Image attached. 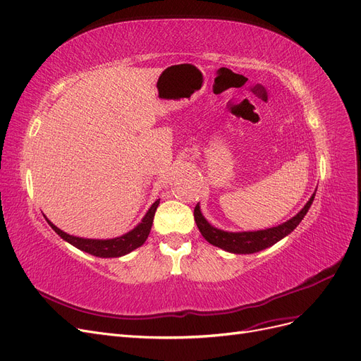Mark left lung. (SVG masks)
<instances>
[{
    "label": "left lung",
    "mask_w": 361,
    "mask_h": 361,
    "mask_svg": "<svg viewBox=\"0 0 361 361\" xmlns=\"http://www.w3.org/2000/svg\"><path fill=\"white\" fill-rule=\"evenodd\" d=\"M315 194L308 200V203L304 206L296 216L287 222L272 226L262 231H249V233H226V231L218 229L212 226L203 214H201L200 206L197 204L194 209V219L200 229L201 235H203L210 244L216 247H221L231 253H238V255H249L261 252L267 247H271L272 244H276L286 235H289L292 231L299 225V222L304 219V216L310 210Z\"/></svg>",
    "instance_id": "left-lung-1"
}]
</instances>
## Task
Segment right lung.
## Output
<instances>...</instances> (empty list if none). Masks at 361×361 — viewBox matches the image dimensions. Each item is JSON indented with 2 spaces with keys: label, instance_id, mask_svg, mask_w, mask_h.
Listing matches in <instances>:
<instances>
[{
  "label": "right lung",
  "instance_id": "1",
  "mask_svg": "<svg viewBox=\"0 0 361 361\" xmlns=\"http://www.w3.org/2000/svg\"><path fill=\"white\" fill-rule=\"evenodd\" d=\"M158 204H160V200L155 201V203L151 206V209L148 210V213L145 214V218H143L142 222L135 229H132L130 233H127L117 238H111V240H92V238L74 237V235H69V234L63 233L62 229L53 225L49 219H47V222L54 229V233L57 235L82 252H87L97 257H120V256H124L127 253H130L132 250L140 247L142 244L147 241V238L151 233L154 214H155Z\"/></svg>",
  "mask_w": 361,
  "mask_h": 361
}]
</instances>
